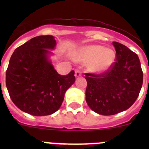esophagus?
<instances>
[{"label":"esophagus","mask_w":149,"mask_h":149,"mask_svg":"<svg viewBox=\"0 0 149 149\" xmlns=\"http://www.w3.org/2000/svg\"><path fill=\"white\" fill-rule=\"evenodd\" d=\"M81 76V72L79 70H75V76H76V78H78L79 77V76Z\"/></svg>","instance_id":"1"}]
</instances>
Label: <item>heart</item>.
Here are the masks:
<instances>
[{
	"label": "heart",
	"instance_id": "b5f03b06",
	"mask_svg": "<svg viewBox=\"0 0 149 149\" xmlns=\"http://www.w3.org/2000/svg\"><path fill=\"white\" fill-rule=\"evenodd\" d=\"M75 60L79 62L87 63L88 70L92 73H104L113 65L115 52L102 45H88L80 49Z\"/></svg>",
	"mask_w": 149,
	"mask_h": 149
}]
</instances>
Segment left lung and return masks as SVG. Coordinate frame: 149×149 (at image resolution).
<instances>
[{"label":"left lung","mask_w":149,"mask_h":149,"mask_svg":"<svg viewBox=\"0 0 149 149\" xmlns=\"http://www.w3.org/2000/svg\"><path fill=\"white\" fill-rule=\"evenodd\" d=\"M116 61L105 73H86V101L94 112L113 115L130 108L143 84L142 69L137 54L119 42H112Z\"/></svg>","instance_id":"obj_1"}]
</instances>
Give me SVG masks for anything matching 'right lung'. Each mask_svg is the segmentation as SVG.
<instances>
[{"mask_svg": "<svg viewBox=\"0 0 149 149\" xmlns=\"http://www.w3.org/2000/svg\"><path fill=\"white\" fill-rule=\"evenodd\" d=\"M56 41L53 36L31 39L16 48L11 55L6 84L12 102L23 112L45 116L59 109L65 91L74 84V70L58 74L49 55Z\"/></svg>", "mask_w": 149, "mask_h": 149, "instance_id": "1", "label": "right lung"}]
</instances>
